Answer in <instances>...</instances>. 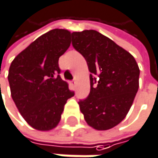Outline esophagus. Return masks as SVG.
I'll return each mask as SVG.
<instances>
[{
	"label": "esophagus",
	"mask_w": 158,
	"mask_h": 158,
	"mask_svg": "<svg viewBox=\"0 0 158 158\" xmlns=\"http://www.w3.org/2000/svg\"><path fill=\"white\" fill-rule=\"evenodd\" d=\"M76 84H77V83H76V81H75V80H72V81H70V86H71V87L75 88V87H76Z\"/></svg>",
	"instance_id": "esophagus-1"
}]
</instances>
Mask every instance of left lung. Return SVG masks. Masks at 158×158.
<instances>
[{"label":"left lung","instance_id":"8db88e82","mask_svg":"<svg viewBox=\"0 0 158 158\" xmlns=\"http://www.w3.org/2000/svg\"><path fill=\"white\" fill-rule=\"evenodd\" d=\"M72 45L86 59L89 95L79 101L86 123L99 131L119 124L127 115L139 88L140 69L135 57L95 30L72 33Z\"/></svg>","mask_w":158,"mask_h":158}]
</instances>
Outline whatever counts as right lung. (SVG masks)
<instances>
[{
    "label": "right lung",
    "mask_w": 158,
    "mask_h": 158,
    "mask_svg": "<svg viewBox=\"0 0 158 158\" xmlns=\"http://www.w3.org/2000/svg\"><path fill=\"white\" fill-rule=\"evenodd\" d=\"M70 35L66 29H53L18 54L10 66L12 98L23 118L36 130L56 127L67 101L74 96L58 67L59 57L70 46Z\"/></svg>",
    "instance_id": "right-lung-1"
}]
</instances>
